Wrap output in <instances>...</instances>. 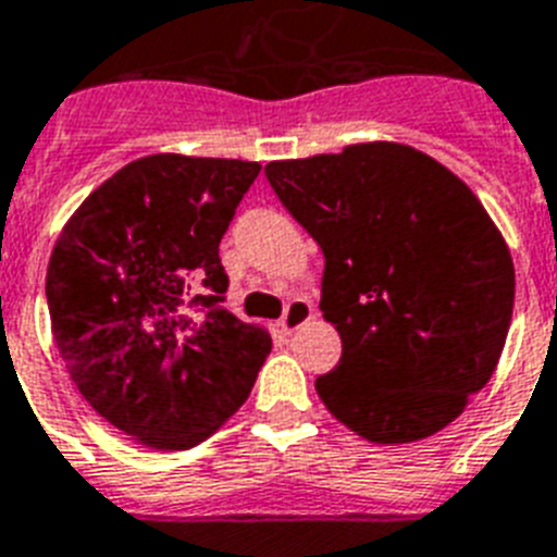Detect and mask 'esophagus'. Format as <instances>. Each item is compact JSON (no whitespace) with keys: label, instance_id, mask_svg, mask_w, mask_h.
Here are the masks:
<instances>
[{"label":"esophagus","instance_id":"esophagus-1","mask_svg":"<svg viewBox=\"0 0 557 557\" xmlns=\"http://www.w3.org/2000/svg\"><path fill=\"white\" fill-rule=\"evenodd\" d=\"M312 319V305L307 301V298H293L287 305V310H284L282 321H278V327H282V333H296L301 324H307V321Z\"/></svg>","mask_w":557,"mask_h":557}]
</instances>
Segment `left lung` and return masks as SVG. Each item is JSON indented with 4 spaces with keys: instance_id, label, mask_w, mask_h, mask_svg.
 Instances as JSON below:
<instances>
[{
    "instance_id": "1",
    "label": "left lung",
    "mask_w": 557,
    "mask_h": 557,
    "mask_svg": "<svg viewBox=\"0 0 557 557\" xmlns=\"http://www.w3.org/2000/svg\"><path fill=\"white\" fill-rule=\"evenodd\" d=\"M270 187L324 252L321 312L342 361L315 393L372 444L461 416L507 342L516 268L475 193L398 141L270 162Z\"/></svg>"
}]
</instances>
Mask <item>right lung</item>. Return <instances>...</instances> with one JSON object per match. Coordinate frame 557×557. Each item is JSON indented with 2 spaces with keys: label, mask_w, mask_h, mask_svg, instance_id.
<instances>
[{
  "label": "right lung",
  "mask_w": 557,
  "mask_h": 557,
  "mask_svg": "<svg viewBox=\"0 0 557 557\" xmlns=\"http://www.w3.org/2000/svg\"><path fill=\"white\" fill-rule=\"evenodd\" d=\"M259 162L156 153L116 170L50 252L53 342L104 421L190 449L247 401L270 333L224 310L219 242Z\"/></svg>",
  "instance_id": "add662e5"
}]
</instances>
